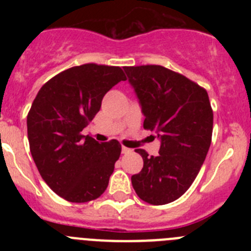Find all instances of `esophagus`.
Instances as JSON below:
<instances>
[{
  "label": "esophagus",
  "mask_w": 251,
  "mask_h": 251,
  "mask_svg": "<svg viewBox=\"0 0 251 251\" xmlns=\"http://www.w3.org/2000/svg\"><path fill=\"white\" fill-rule=\"evenodd\" d=\"M130 152V150L129 148H127V147H122V153H124V154H127V153H129Z\"/></svg>",
  "instance_id": "34e87169"
}]
</instances>
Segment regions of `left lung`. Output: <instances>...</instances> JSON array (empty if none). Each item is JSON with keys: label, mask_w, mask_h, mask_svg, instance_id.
<instances>
[{"label": "left lung", "mask_w": 251, "mask_h": 251, "mask_svg": "<svg viewBox=\"0 0 251 251\" xmlns=\"http://www.w3.org/2000/svg\"><path fill=\"white\" fill-rule=\"evenodd\" d=\"M123 69L145 115L143 127L161 142L156 157L136 151L143 168L132 176V186L146 202L166 205L182 196L200 172L211 145V104L205 89L165 66Z\"/></svg>", "instance_id": "obj_1"}]
</instances>
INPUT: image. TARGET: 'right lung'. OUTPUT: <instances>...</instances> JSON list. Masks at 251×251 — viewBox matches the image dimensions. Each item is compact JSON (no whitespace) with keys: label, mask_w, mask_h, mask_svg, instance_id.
I'll return each mask as SVG.
<instances>
[{"label":"right lung","mask_w":251,"mask_h":251,"mask_svg":"<svg viewBox=\"0 0 251 251\" xmlns=\"http://www.w3.org/2000/svg\"><path fill=\"white\" fill-rule=\"evenodd\" d=\"M122 80L119 66H74L44 84L31 105V154L46 185L66 201L88 202L108 187L121 145L115 139L99 143L81 130L99 112L104 95Z\"/></svg>","instance_id":"1"}]
</instances>
